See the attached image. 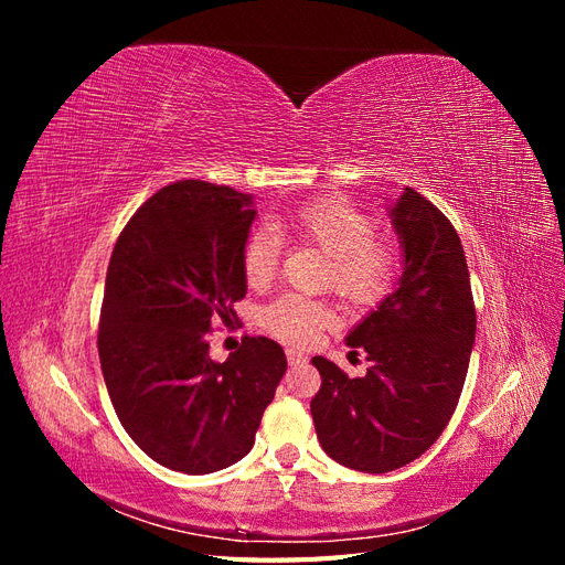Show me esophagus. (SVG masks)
Segmentation results:
<instances>
[{
	"instance_id": "34e87169",
	"label": "esophagus",
	"mask_w": 565,
	"mask_h": 565,
	"mask_svg": "<svg viewBox=\"0 0 565 565\" xmlns=\"http://www.w3.org/2000/svg\"><path fill=\"white\" fill-rule=\"evenodd\" d=\"M287 363H289V365H299V363H306V355H303L301 351L289 349V351H287Z\"/></svg>"
}]
</instances>
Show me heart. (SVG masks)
Returning <instances> with one entry per match:
<instances>
[{
  "label": "heart",
  "instance_id": "b5f03b06",
  "mask_svg": "<svg viewBox=\"0 0 565 565\" xmlns=\"http://www.w3.org/2000/svg\"><path fill=\"white\" fill-rule=\"evenodd\" d=\"M301 243L330 256L328 282L351 306L377 303L396 276V249L374 237L377 224L344 198H318L301 204L282 224ZM280 241L270 226H259L243 247V276L252 289H264L278 273ZM259 320L287 344L306 347L334 322L328 303L282 295L266 303Z\"/></svg>",
  "mask_w": 565,
  "mask_h": 565
}]
</instances>
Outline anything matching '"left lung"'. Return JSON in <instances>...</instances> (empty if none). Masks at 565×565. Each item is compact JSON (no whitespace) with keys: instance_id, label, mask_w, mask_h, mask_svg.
Masks as SVG:
<instances>
[{"instance_id":"left-lung-1","label":"left lung","mask_w":565,"mask_h":565,"mask_svg":"<svg viewBox=\"0 0 565 565\" xmlns=\"http://www.w3.org/2000/svg\"><path fill=\"white\" fill-rule=\"evenodd\" d=\"M386 210L401 276L347 337L370 367L351 380L328 358L311 361L322 380L311 401L320 446L365 473L401 469L434 446L457 407L476 339L467 256L448 216L413 188Z\"/></svg>"}]
</instances>
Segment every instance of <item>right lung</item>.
Here are the masks:
<instances>
[{
	"mask_svg": "<svg viewBox=\"0 0 565 565\" xmlns=\"http://www.w3.org/2000/svg\"><path fill=\"white\" fill-rule=\"evenodd\" d=\"M254 195L185 179L146 200L119 233L98 324L117 419L158 465L202 476L243 459L287 370L280 344L245 337L224 363L207 332L247 295Z\"/></svg>",
	"mask_w": 565,
	"mask_h": 565,
	"instance_id": "right-lung-1",
	"label": "right lung"
}]
</instances>
